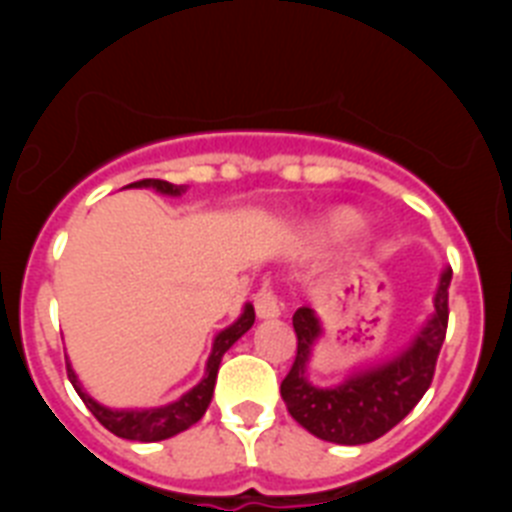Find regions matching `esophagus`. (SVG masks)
<instances>
[{"mask_svg": "<svg viewBox=\"0 0 512 512\" xmlns=\"http://www.w3.org/2000/svg\"><path fill=\"white\" fill-rule=\"evenodd\" d=\"M253 305H256V315L264 320L279 318L282 315V302H279L277 292L274 289H259L256 297H253Z\"/></svg>", "mask_w": 512, "mask_h": 512, "instance_id": "obj_1", "label": "esophagus"}]
</instances>
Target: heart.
Here are the masks:
<instances>
[{
	"instance_id": "heart-1",
	"label": "heart",
	"mask_w": 512,
	"mask_h": 512,
	"mask_svg": "<svg viewBox=\"0 0 512 512\" xmlns=\"http://www.w3.org/2000/svg\"><path fill=\"white\" fill-rule=\"evenodd\" d=\"M364 225V217L351 207H338V210L328 212L320 223V233L328 238H348V235L359 233Z\"/></svg>"
}]
</instances>
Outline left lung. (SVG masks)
<instances>
[{
  "label": "left lung",
  "instance_id": "1",
  "mask_svg": "<svg viewBox=\"0 0 512 512\" xmlns=\"http://www.w3.org/2000/svg\"><path fill=\"white\" fill-rule=\"evenodd\" d=\"M451 269L441 274L433 300L431 320L400 356L366 372L348 377L336 387H312L305 377L312 343L320 338V320L310 307H300L292 318L297 333L295 364L282 379V400L289 415L312 436L341 446H359L392 431L431 387L436 361L449 325Z\"/></svg>",
  "mask_w": 512,
  "mask_h": 512
}]
</instances>
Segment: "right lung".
Segmentation results:
<instances>
[{
	"instance_id": "obj_1",
	"label": "right lung",
	"mask_w": 512,
	"mask_h": 512,
	"mask_svg": "<svg viewBox=\"0 0 512 512\" xmlns=\"http://www.w3.org/2000/svg\"><path fill=\"white\" fill-rule=\"evenodd\" d=\"M128 187H153L156 192L161 194H182L184 187H174V184L164 182V179H140V182L128 184ZM256 320V312H253V305L243 307V315L235 320L230 328L220 330L215 336V343H212V354L207 359V372L202 377V382L197 387L182 395L176 402L166 405V408H153V410H110L94 402L87 392L81 390L79 379H76L74 369L71 364H66V372H69L71 384H74V390L79 392V397L84 400L89 410H92L94 418L107 428L110 433L120 438H128V441H143V443H153V441H164V438L176 436V433L187 431L189 425H194L197 420L205 415L207 405L212 400V392H215V379H217V369H220V361H223V354L233 346L238 338L246 333L248 328Z\"/></svg>"
}]
</instances>
